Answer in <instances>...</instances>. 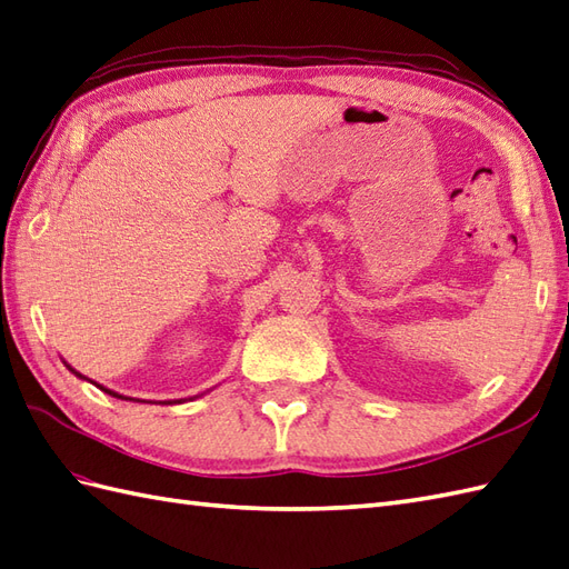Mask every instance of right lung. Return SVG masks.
<instances>
[{
    "label": "right lung",
    "instance_id": "1",
    "mask_svg": "<svg viewBox=\"0 0 569 569\" xmlns=\"http://www.w3.org/2000/svg\"><path fill=\"white\" fill-rule=\"evenodd\" d=\"M64 366L71 370V372H74L77 377H79V380H89V377H83L81 372H77L74 368H71L69 366V362H64ZM91 382V380H89ZM96 385V382H93ZM96 387H100V389H103L106 391V395H110V397H114V399H124V401H139V399H132V397H124V395H118V391H112V389H108V387H103V385H96ZM182 399H174V401H160V403H180ZM143 403H149V401H143Z\"/></svg>",
    "mask_w": 569,
    "mask_h": 569
}]
</instances>
